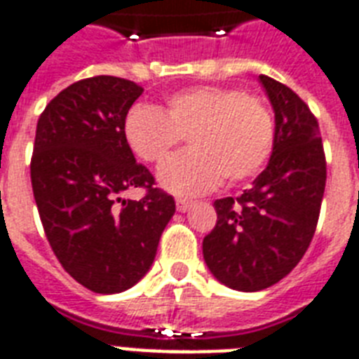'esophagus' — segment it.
Listing matches in <instances>:
<instances>
[{
    "instance_id": "1",
    "label": "esophagus",
    "mask_w": 359,
    "mask_h": 359,
    "mask_svg": "<svg viewBox=\"0 0 359 359\" xmlns=\"http://www.w3.org/2000/svg\"><path fill=\"white\" fill-rule=\"evenodd\" d=\"M190 207H191V201H188V199H184V197H177V210H179V212H186Z\"/></svg>"
}]
</instances>
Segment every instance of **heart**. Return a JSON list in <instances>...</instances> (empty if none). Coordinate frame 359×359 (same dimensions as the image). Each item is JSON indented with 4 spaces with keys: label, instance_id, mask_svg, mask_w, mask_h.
<instances>
[{
    "label": "heart",
    "instance_id": "heart-1",
    "mask_svg": "<svg viewBox=\"0 0 359 359\" xmlns=\"http://www.w3.org/2000/svg\"><path fill=\"white\" fill-rule=\"evenodd\" d=\"M124 137L135 156L163 163L188 135L190 151L160 169L175 194H203L224 180L255 177L272 154L276 124L261 97L238 87L196 86L165 98V111L135 104L124 119Z\"/></svg>",
    "mask_w": 359,
    "mask_h": 359
}]
</instances>
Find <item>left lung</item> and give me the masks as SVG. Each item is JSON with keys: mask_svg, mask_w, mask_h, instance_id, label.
<instances>
[{"mask_svg": "<svg viewBox=\"0 0 359 359\" xmlns=\"http://www.w3.org/2000/svg\"><path fill=\"white\" fill-rule=\"evenodd\" d=\"M276 111L266 169L236 199H216L218 222L203 240L214 278L235 290L272 287L300 262L317 229L326 156L317 117L290 87L259 76Z\"/></svg>", "mask_w": 359, "mask_h": 359, "instance_id": "1", "label": "left lung"}]
</instances>
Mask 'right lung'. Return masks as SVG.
Segmentation results:
<instances>
[{"label": "right lung", "instance_id": "1", "mask_svg": "<svg viewBox=\"0 0 359 359\" xmlns=\"http://www.w3.org/2000/svg\"><path fill=\"white\" fill-rule=\"evenodd\" d=\"M141 93L124 78H86L52 98L36 123L31 186L42 227L61 266L98 294L123 292L149 272L175 214V199L154 188L124 137ZM130 187L146 196L123 200Z\"/></svg>", "mask_w": 359, "mask_h": 359}]
</instances>
